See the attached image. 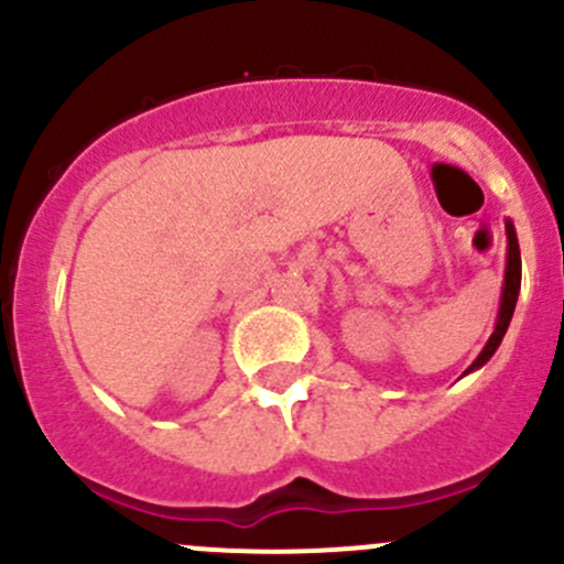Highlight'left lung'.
Listing matches in <instances>:
<instances>
[{
  "label": "left lung",
  "instance_id": "8db88e82",
  "mask_svg": "<svg viewBox=\"0 0 564 564\" xmlns=\"http://www.w3.org/2000/svg\"><path fill=\"white\" fill-rule=\"evenodd\" d=\"M505 231H508V267H505V286H502V303H499V316H497V327H494L491 338L488 344L482 346V351L477 355V360L466 368V373L477 371V368L486 366L488 360L494 357V351L499 349L502 344L505 333L510 327V318H513L516 311V300H519V289H521V253H519V237H516L513 224H505Z\"/></svg>",
  "mask_w": 564,
  "mask_h": 564
}]
</instances>
